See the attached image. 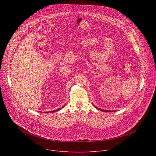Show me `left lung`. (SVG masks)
Masks as SVG:
<instances>
[{
  "label": "left lung",
  "instance_id": "8db88e82",
  "mask_svg": "<svg viewBox=\"0 0 156 156\" xmlns=\"http://www.w3.org/2000/svg\"><path fill=\"white\" fill-rule=\"evenodd\" d=\"M96 108V107H95ZM97 109H98V110H100V111H101L103 112H114L113 111H107V110H103V109H100V108H96Z\"/></svg>",
  "mask_w": 156,
  "mask_h": 156
}]
</instances>
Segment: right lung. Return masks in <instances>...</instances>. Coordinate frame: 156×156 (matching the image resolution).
<instances>
[{
	"instance_id": "obj_1",
	"label": "right lung",
	"mask_w": 156,
	"mask_h": 156,
	"mask_svg": "<svg viewBox=\"0 0 156 156\" xmlns=\"http://www.w3.org/2000/svg\"><path fill=\"white\" fill-rule=\"evenodd\" d=\"M64 106H63L62 108H64ZM60 109H61V108H59V109H57V110H55V111H49L48 112V113H49V112H55L58 111H59Z\"/></svg>"
}]
</instances>
